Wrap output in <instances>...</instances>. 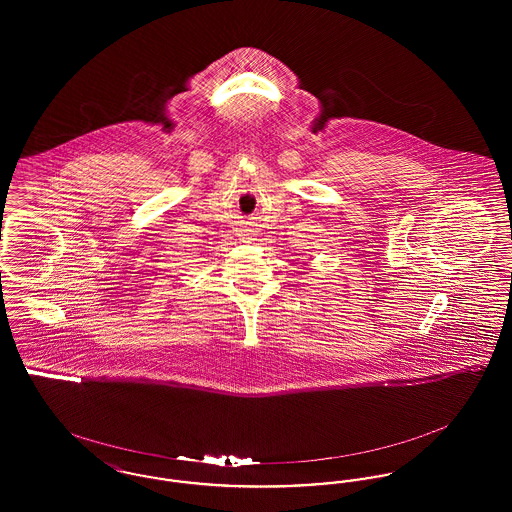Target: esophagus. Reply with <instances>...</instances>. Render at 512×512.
Masks as SVG:
<instances>
[{
	"mask_svg": "<svg viewBox=\"0 0 512 512\" xmlns=\"http://www.w3.org/2000/svg\"><path fill=\"white\" fill-rule=\"evenodd\" d=\"M242 236H244V238H242L244 242H249V240H251V234H242Z\"/></svg>",
	"mask_w": 512,
	"mask_h": 512,
	"instance_id": "esophagus-1",
	"label": "esophagus"
}]
</instances>
